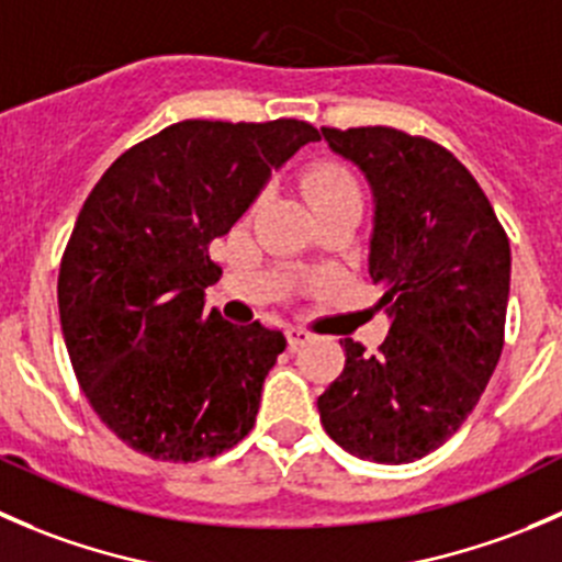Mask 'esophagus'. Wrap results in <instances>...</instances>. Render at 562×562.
<instances>
[{
  "instance_id": "1",
  "label": "esophagus",
  "mask_w": 562,
  "mask_h": 562,
  "mask_svg": "<svg viewBox=\"0 0 562 562\" xmlns=\"http://www.w3.org/2000/svg\"><path fill=\"white\" fill-rule=\"evenodd\" d=\"M286 341H289V349H297V347H303V344L311 341V333L308 330H300V327H289V330H286Z\"/></svg>"
}]
</instances>
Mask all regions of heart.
<instances>
[{
    "label": "heart",
    "instance_id": "b5f03b06",
    "mask_svg": "<svg viewBox=\"0 0 562 562\" xmlns=\"http://www.w3.org/2000/svg\"><path fill=\"white\" fill-rule=\"evenodd\" d=\"M300 191L314 210L336 202H360L358 182L347 166L336 160H316L300 177Z\"/></svg>",
    "mask_w": 562,
    "mask_h": 562
}]
</instances>
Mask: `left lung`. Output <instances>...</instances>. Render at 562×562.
I'll use <instances>...</instances> for the list:
<instances>
[{
  "label": "left lung",
  "instance_id": "1",
  "mask_svg": "<svg viewBox=\"0 0 562 562\" xmlns=\"http://www.w3.org/2000/svg\"><path fill=\"white\" fill-rule=\"evenodd\" d=\"M374 196L369 276L391 319L380 352L344 338L341 374L316 398L358 459L407 464L468 420L503 352L510 246L475 177L440 144L396 127H322Z\"/></svg>",
  "mask_w": 562,
  "mask_h": 562
}]
</instances>
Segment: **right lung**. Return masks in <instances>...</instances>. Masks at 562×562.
I'll return each instance as SVG.
<instances>
[{
	"instance_id": "add662e5",
	"label": "right lung",
	"mask_w": 562,
	"mask_h": 562,
	"mask_svg": "<svg viewBox=\"0 0 562 562\" xmlns=\"http://www.w3.org/2000/svg\"><path fill=\"white\" fill-rule=\"evenodd\" d=\"M319 131L300 120H182L105 169L59 268V322L98 418L133 451L199 462L254 429L281 330L204 308L210 243Z\"/></svg>"
}]
</instances>
